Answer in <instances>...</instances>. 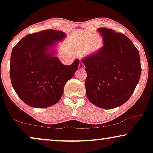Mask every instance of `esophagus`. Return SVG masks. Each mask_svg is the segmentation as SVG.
<instances>
[{
	"label": "esophagus",
	"mask_w": 153,
	"mask_h": 153,
	"mask_svg": "<svg viewBox=\"0 0 153 153\" xmlns=\"http://www.w3.org/2000/svg\"><path fill=\"white\" fill-rule=\"evenodd\" d=\"M79 69H80L81 70H84V69H85V66H84V65H83V62H80V63H79Z\"/></svg>",
	"instance_id": "1"
}]
</instances>
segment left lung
Here are the masks:
<instances>
[{"label": "left lung", "instance_id": "obj_1", "mask_svg": "<svg viewBox=\"0 0 153 153\" xmlns=\"http://www.w3.org/2000/svg\"><path fill=\"white\" fill-rule=\"evenodd\" d=\"M103 46L83 58L87 77L86 95L94 105L105 109L125 104L134 91L141 73L138 49L122 33L97 29Z\"/></svg>", "mask_w": 153, "mask_h": 153}]
</instances>
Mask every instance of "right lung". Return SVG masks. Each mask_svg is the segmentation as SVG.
Masks as SVG:
<instances>
[{
    "mask_svg": "<svg viewBox=\"0 0 153 153\" xmlns=\"http://www.w3.org/2000/svg\"><path fill=\"white\" fill-rule=\"evenodd\" d=\"M65 37L61 30H42L27 35L12 49L11 83L20 99L28 106L47 108L57 103L67 81L78 69L79 59L65 65L54 56L57 42Z\"/></svg>",
    "mask_w": 153,
    "mask_h": 153,
    "instance_id": "add662e5",
    "label": "right lung"
}]
</instances>
